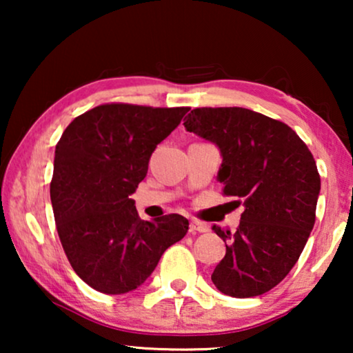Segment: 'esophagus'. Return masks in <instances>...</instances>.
<instances>
[{
    "label": "esophagus",
    "instance_id": "34e87169",
    "mask_svg": "<svg viewBox=\"0 0 353 353\" xmlns=\"http://www.w3.org/2000/svg\"><path fill=\"white\" fill-rule=\"evenodd\" d=\"M207 230H209V226H207L205 223H201V221H197V220H191V223H190L191 233H205Z\"/></svg>",
    "mask_w": 353,
    "mask_h": 353
}]
</instances>
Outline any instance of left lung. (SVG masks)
Returning <instances> with one entry per match:
<instances>
[{"instance_id":"8db88e82","label":"left lung","mask_w":353,"mask_h":353,"mask_svg":"<svg viewBox=\"0 0 353 353\" xmlns=\"http://www.w3.org/2000/svg\"><path fill=\"white\" fill-rule=\"evenodd\" d=\"M185 120L219 146L223 194L244 205L234 233L212 226L226 244L212 281L226 296H262L291 272L315 225V159L291 127L250 109L197 108Z\"/></svg>"}]
</instances>
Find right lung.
Listing matches in <instances>:
<instances>
[{
	"label": "right lung",
	"mask_w": 353,
	"mask_h": 353,
	"mask_svg": "<svg viewBox=\"0 0 353 353\" xmlns=\"http://www.w3.org/2000/svg\"><path fill=\"white\" fill-rule=\"evenodd\" d=\"M190 108L101 104L72 120L56 144L51 204L74 272L96 291L125 294L146 281L190 221L168 214L139 219L130 194L157 144Z\"/></svg>",
	"instance_id": "obj_1"
}]
</instances>
